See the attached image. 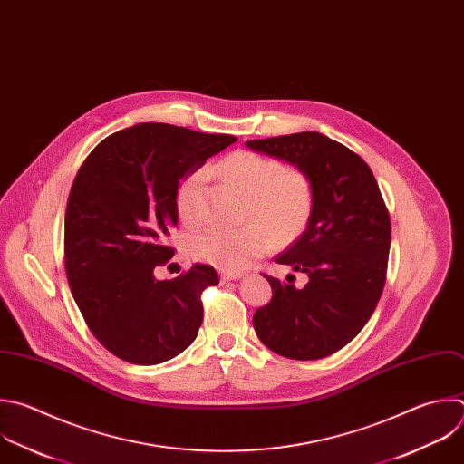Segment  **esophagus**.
I'll list each match as a JSON object with an SVG mask.
<instances>
[{
	"label": "esophagus",
	"instance_id": "obj_1",
	"mask_svg": "<svg viewBox=\"0 0 464 464\" xmlns=\"http://www.w3.org/2000/svg\"><path fill=\"white\" fill-rule=\"evenodd\" d=\"M242 276V273H229V271H222L220 273V280L227 282V280H238Z\"/></svg>",
	"mask_w": 464,
	"mask_h": 464
}]
</instances>
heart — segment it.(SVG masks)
Returning a JSON list of instances; mask_svg holds the SVG:
<instances>
[{
	"instance_id": "b5f03b06",
	"label": "heart",
	"mask_w": 464,
	"mask_h": 464,
	"mask_svg": "<svg viewBox=\"0 0 464 464\" xmlns=\"http://www.w3.org/2000/svg\"><path fill=\"white\" fill-rule=\"evenodd\" d=\"M217 171L246 197L237 229L206 227L188 240L193 258L222 271L237 273L266 253L269 238L275 246L295 242L310 224L314 213V186L300 169H285L278 160L253 150H237L226 157ZM204 173L189 175L177 189L175 206L184 224L200 218V191Z\"/></svg>"
}]
</instances>
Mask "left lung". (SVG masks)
I'll return each mask as SVG.
<instances>
[{"label": "left lung", "instance_id": "left-lung-1", "mask_svg": "<svg viewBox=\"0 0 464 464\" xmlns=\"http://www.w3.org/2000/svg\"><path fill=\"white\" fill-rule=\"evenodd\" d=\"M246 145L293 164L314 186L310 224L275 258L305 273L307 284L264 275L273 296L255 312V332L282 357H328L366 326L386 282L392 227L377 180L359 154L315 130Z\"/></svg>", "mask_w": 464, "mask_h": 464}]
</instances>
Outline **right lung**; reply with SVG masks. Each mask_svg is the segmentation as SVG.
<instances>
[{
  "label": "right lung",
  "instance_id": "obj_1",
  "mask_svg": "<svg viewBox=\"0 0 464 464\" xmlns=\"http://www.w3.org/2000/svg\"><path fill=\"white\" fill-rule=\"evenodd\" d=\"M235 141L147 121L107 136L82 164L65 213V271L89 330L118 359L160 364L197 339L215 267L195 264L173 280L154 269L175 255L180 180Z\"/></svg>",
  "mask_w": 464,
  "mask_h": 464
}]
</instances>
